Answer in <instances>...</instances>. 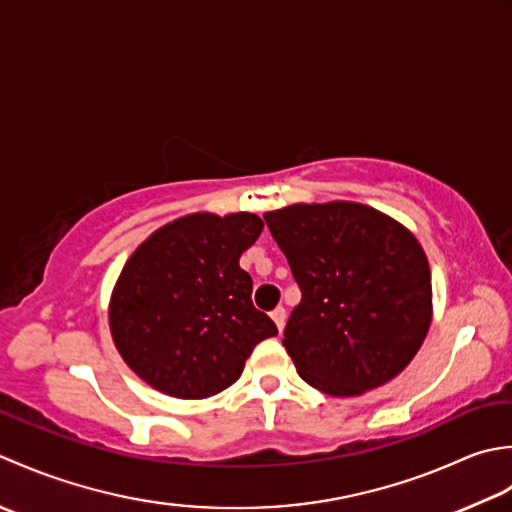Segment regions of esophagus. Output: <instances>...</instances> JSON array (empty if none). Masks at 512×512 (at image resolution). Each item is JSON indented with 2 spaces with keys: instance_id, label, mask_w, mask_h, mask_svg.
Listing matches in <instances>:
<instances>
[{
  "instance_id": "34e87169",
  "label": "esophagus",
  "mask_w": 512,
  "mask_h": 512,
  "mask_svg": "<svg viewBox=\"0 0 512 512\" xmlns=\"http://www.w3.org/2000/svg\"><path fill=\"white\" fill-rule=\"evenodd\" d=\"M271 320L276 322L278 331L285 329V322H287V314H285V307H276L274 311H271Z\"/></svg>"
}]
</instances>
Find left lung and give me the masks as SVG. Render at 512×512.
Instances as JSON below:
<instances>
[{
    "instance_id": "left-lung-1",
    "label": "left lung",
    "mask_w": 512,
    "mask_h": 512,
    "mask_svg": "<svg viewBox=\"0 0 512 512\" xmlns=\"http://www.w3.org/2000/svg\"><path fill=\"white\" fill-rule=\"evenodd\" d=\"M265 223L302 294L283 338L300 378L338 398L393 380L431 325V269L417 238L347 201L289 205Z\"/></svg>"
}]
</instances>
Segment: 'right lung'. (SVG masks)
Returning a JSON list of instances; mask_svg holds the SVG:
<instances>
[{
    "label": "right lung",
    "mask_w": 512,
    "mask_h": 512,
    "mask_svg": "<svg viewBox=\"0 0 512 512\" xmlns=\"http://www.w3.org/2000/svg\"><path fill=\"white\" fill-rule=\"evenodd\" d=\"M256 214H190L163 225L125 263L110 300V331L128 367L181 400L241 378L260 340L278 329L252 302L238 260L256 243Z\"/></svg>",
    "instance_id": "1"
}]
</instances>
